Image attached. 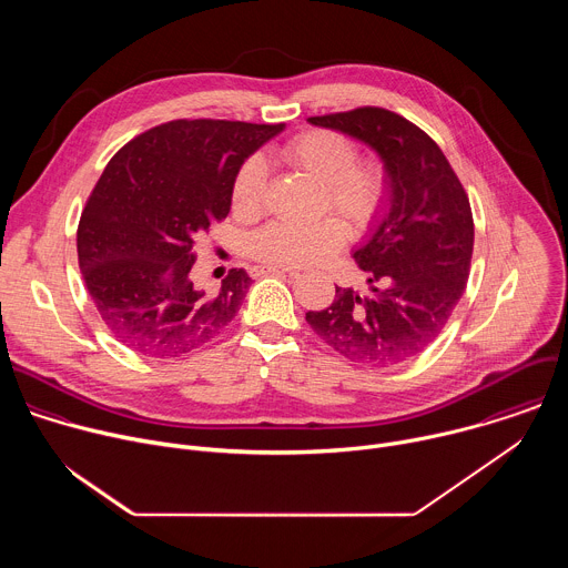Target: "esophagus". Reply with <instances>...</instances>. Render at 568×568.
I'll use <instances>...</instances> for the list:
<instances>
[{"instance_id": "1", "label": "esophagus", "mask_w": 568, "mask_h": 568, "mask_svg": "<svg viewBox=\"0 0 568 568\" xmlns=\"http://www.w3.org/2000/svg\"><path fill=\"white\" fill-rule=\"evenodd\" d=\"M256 274H290V276H296L298 270L294 267H278V265H261V267H254Z\"/></svg>"}]
</instances>
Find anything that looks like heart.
<instances>
[{
    "mask_svg": "<svg viewBox=\"0 0 568 568\" xmlns=\"http://www.w3.org/2000/svg\"><path fill=\"white\" fill-rule=\"evenodd\" d=\"M287 166L321 184V211H335L353 233L368 231L390 197V175L382 159H357L355 141L337 130H305L281 148ZM267 175L258 159H247L233 178V213L254 220L265 204ZM337 217L312 224L270 222L247 237V252L261 263L307 267L333 258L346 242Z\"/></svg>",
    "mask_w": 568,
    "mask_h": 568,
    "instance_id": "obj_1",
    "label": "heart"
}]
</instances>
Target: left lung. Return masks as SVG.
<instances>
[{"instance_id":"left-lung-1","label":"left lung","mask_w":568,"mask_h":568,"mask_svg":"<svg viewBox=\"0 0 568 568\" xmlns=\"http://www.w3.org/2000/svg\"><path fill=\"white\" fill-rule=\"evenodd\" d=\"M371 145L390 175L388 211L353 256L371 294L337 287L310 328L357 364L393 366L423 353L460 301L474 250L469 197L438 143L384 108L310 116Z\"/></svg>"}]
</instances>
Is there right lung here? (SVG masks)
<instances>
[{"label": "right lung", "instance_id": "obj_1", "mask_svg": "<svg viewBox=\"0 0 568 568\" xmlns=\"http://www.w3.org/2000/svg\"><path fill=\"white\" fill-rule=\"evenodd\" d=\"M283 130L178 119L125 143L78 222V265L108 331L148 357H180L215 339L252 278L231 270L217 290L193 278L195 242L229 215L237 169Z\"/></svg>", "mask_w": 568, "mask_h": 568}]
</instances>
